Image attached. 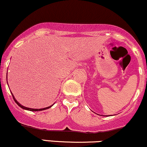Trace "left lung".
<instances>
[{"instance_id":"obj_1","label":"left lung","mask_w":147,"mask_h":147,"mask_svg":"<svg viewBox=\"0 0 147 147\" xmlns=\"http://www.w3.org/2000/svg\"><path fill=\"white\" fill-rule=\"evenodd\" d=\"M104 116H107V115H104Z\"/></svg>"}]
</instances>
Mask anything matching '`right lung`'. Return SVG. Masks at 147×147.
<instances>
[{"label": "right lung", "mask_w": 147, "mask_h": 147, "mask_svg": "<svg viewBox=\"0 0 147 147\" xmlns=\"http://www.w3.org/2000/svg\"><path fill=\"white\" fill-rule=\"evenodd\" d=\"M11 95H12L13 99H14V100L15 101V102H16V104H18V106H19L21 108V109H25V110H28V111H43V110H45V109H50V107H52V106H53V105H51V106H48V107H46V108H43V109H31V108H28V107H25V106H23V105H21V104H20L19 102H17V100H16V99H15L14 96V95H13L12 93H11Z\"/></svg>", "instance_id": "obj_1"}]
</instances>
